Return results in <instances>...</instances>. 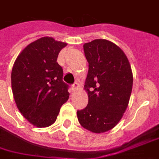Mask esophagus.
<instances>
[{
	"label": "esophagus",
	"instance_id": "34e87169",
	"mask_svg": "<svg viewBox=\"0 0 159 159\" xmlns=\"http://www.w3.org/2000/svg\"><path fill=\"white\" fill-rule=\"evenodd\" d=\"M71 88H72V90H73V91H76V90H77V89H79V84L77 83H75L74 84H72Z\"/></svg>",
	"mask_w": 159,
	"mask_h": 159
}]
</instances>
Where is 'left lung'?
Returning a JSON list of instances; mask_svg holds the SVG:
<instances>
[{
	"label": "left lung",
	"mask_w": 159,
	"mask_h": 159,
	"mask_svg": "<svg viewBox=\"0 0 159 159\" xmlns=\"http://www.w3.org/2000/svg\"><path fill=\"white\" fill-rule=\"evenodd\" d=\"M89 72L84 89L89 103L77 110L78 121L93 133L111 130L127 108L133 84L130 62L123 50L106 39L83 44Z\"/></svg>",
	"instance_id": "left-lung-1"
}]
</instances>
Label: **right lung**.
<instances>
[{
	"instance_id": "1",
	"label": "right lung",
	"mask_w": 159,
	"mask_h": 159,
	"mask_svg": "<svg viewBox=\"0 0 159 159\" xmlns=\"http://www.w3.org/2000/svg\"><path fill=\"white\" fill-rule=\"evenodd\" d=\"M66 45L51 37L40 38L23 49L14 62L11 75L14 99L23 117L34 126L51 125L69 98L63 70L56 62Z\"/></svg>"
}]
</instances>
